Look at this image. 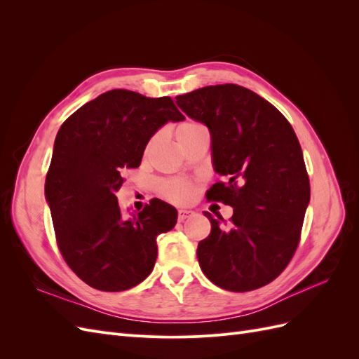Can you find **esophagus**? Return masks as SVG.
Wrapping results in <instances>:
<instances>
[{
    "label": "esophagus",
    "instance_id": "1",
    "mask_svg": "<svg viewBox=\"0 0 359 359\" xmlns=\"http://www.w3.org/2000/svg\"><path fill=\"white\" fill-rule=\"evenodd\" d=\"M193 214V211H189V210H180L178 211V220L180 222H184L186 219H189V217Z\"/></svg>",
    "mask_w": 359,
    "mask_h": 359
}]
</instances>
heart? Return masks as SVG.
I'll use <instances>...</instances> for the list:
<instances>
[{"instance_id":"1","label":"heart","mask_w":359,"mask_h":359,"mask_svg":"<svg viewBox=\"0 0 359 359\" xmlns=\"http://www.w3.org/2000/svg\"><path fill=\"white\" fill-rule=\"evenodd\" d=\"M202 133H208V130H206V127L202 123L194 121V119H186V121L178 124L175 130V137L180 144ZM194 191L196 190H194L193 184L186 181H166L161 184V193L165 194L168 199L178 203H186L191 201V198L194 196Z\"/></svg>"}]
</instances>
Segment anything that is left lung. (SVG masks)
I'll return each mask as SVG.
<instances>
[{
	"label": "left lung",
	"mask_w": 359,
	"mask_h": 359,
	"mask_svg": "<svg viewBox=\"0 0 359 359\" xmlns=\"http://www.w3.org/2000/svg\"><path fill=\"white\" fill-rule=\"evenodd\" d=\"M175 99L210 128L214 169L226 177L206 199L233 208L227 224L205 211L211 233L198 245L201 269L226 290L262 287L283 273L299 244L310 202L299 140L277 107L244 86H203Z\"/></svg>",
	"instance_id": "left-lung-1"
}]
</instances>
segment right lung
I'll return each mask as SVG.
<instances>
[{
	"instance_id": "right-lung-1",
	"label": "right lung",
	"mask_w": 359,
	"mask_h": 359,
	"mask_svg": "<svg viewBox=\"0 0 359 359\" xmlns=\"http://www.w3.org/2000/svg\"><path fill=\"white\" fill-rule=\"evenodd\" d=\"M170 97L112 90L85 103L58 130L45 193L60 252L86 285L121 292L144 281L157 259V236L177 210L151 199L124 217L115 193L124 169L139 168L148 140L168 121H182Z\"/></svg>"
}]
</instances>
